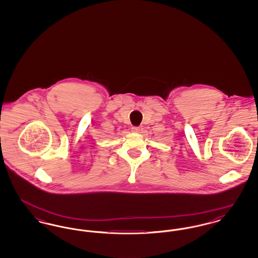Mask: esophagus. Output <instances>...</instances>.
Wrapping results in <instances>:
<instances>
[{"label":"esophagus","mask_w":258,"mask_h":258,"mask_svg":"<svg viewBox=\"0 0 258 258\" xmlns=\"http://www.w3.org/2000/svg\"><path fill=\"white\" fill-rule=\"evenodd\" d=\"M132 132L136 133V134H140L142 132V127L141 126H133L132 127Z\"/></svg>","instance_id":"esophagus-1"}]
</instances>
